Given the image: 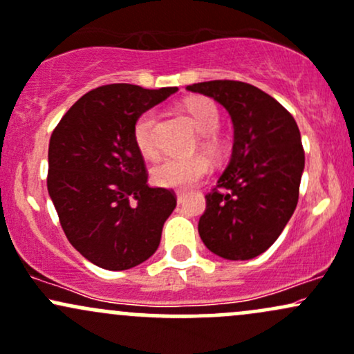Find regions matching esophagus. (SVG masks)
Returning a JSON list of instances; mask_svg holds the SVG:
<instances>
[{"instance_id": "esophagus-1", "label": "esophagus", "mask_w": 354, "mask_h": 354, "mask_svg": "<svg viewBox=\"0 0 354 354\" xmlns=\"http://www.w3.org/2000/svg\"><path fill=\"white\" fill-rule=\"evenodd\" d=\"M185 196H187V192L185 191H177V203L182 204V201L185 199Z\"/></svg>"}]
</instances>
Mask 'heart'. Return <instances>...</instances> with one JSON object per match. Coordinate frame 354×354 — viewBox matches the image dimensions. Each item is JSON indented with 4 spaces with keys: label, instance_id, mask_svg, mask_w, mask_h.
<instances>
[{
    "label": "heart",
    "instance_id": "b5f03b06",
    "mask_svg": "<svg viewBox=\"0 0 354 354\" xmlns=\"http://www.w3.org/2000/svg\"><path fill=\"white\" fill-rule=\"evenodd\" d=\"M184 109L196 127L204 135V147L211 151L221 150L223 143L216 131L221 127V113L218 104L209 97H191L184 102ZM158 111L155 108L145 109L133 124V142L145 158L158 155L157 145ZM211 172V162L203 155L191 158H165L151 169V180L160 187L189 189L199 184Z\"/></svg>",
    "mask_w": 354,
    "mask_h": 354
}]
</instances>
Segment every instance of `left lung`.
Listing matches in <instances>:
<instances>
[{"instance_id":"1","label":"left lung","mask_w":354,"mask_h":354,"mask_svg":"<svg viewBox=\"0 0 354 354\" xmlns=\"http://www.w3.org/2000/svg\"><path fill=\"white\" fill-rule=\"evenodd\" d=\"M223 104L234 124L233 153L206 194L201 239L218 257L250 260L267 252L294 214L304 172L294 116L267 93L241 81L187 86Z\"/></svg>"}]
</instances>
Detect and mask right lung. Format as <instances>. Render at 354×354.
Instances as JSON below:
<instances>
[{
    "label": "right lung",
    "instance_id": "obj_1",
    "mask_svg": "<svg viewBox=\"0 0 354 354\" xmlns=\"http://www.w3.org/2000/svg\"><path fill=\"white\" fill-rule=\"evenodd\" d=\"M174 93L177 87H96L52 131L48 194L71 245L97 267L133 268L160 245L177 197L172 189L148 187L133 124Z\"/></svg>",
    "mask_w": 354,
    "mask_h": 354
}]
</instances>
